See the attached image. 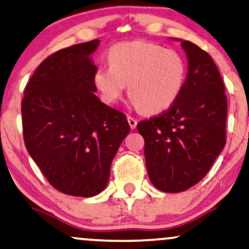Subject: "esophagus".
Instances as JSON below:
<instances>
[{
  "label": "esophagus",
  "mask_w": 249,
  "mask_h": 249,
  "mask_svg": "<svg viewBox=\"0 0 249 249\" xmlns=\"http://www.w3.org/2000/svg\"><path fill=\"white\" fill-rule=\"evenodd\" d=\"M127 122H128V124H130V127L132 128V130H134V128L137 127L138 122H137V119H135V118L131 117V116H128V117H127Z\"/></svg>",
  "instance_id": "esophagus-1"
}]
</instances>
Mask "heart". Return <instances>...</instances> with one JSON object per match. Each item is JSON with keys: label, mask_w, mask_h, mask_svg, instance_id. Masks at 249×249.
<instances>
[{"label": "heart", "mask_w": 249, "mask_h": 249, "mask_svg": "<svg viewBox=\"0 0 249 249\" xmlns=\"http://www.w3.org/2000/svg\"><path fill=\"white\" fill-rule=\"evenodd\" d=\"M109 68L93 80L101 99L115 103L126 85L132 102L143 114L165 111L177 101L186 79V62L177 50L143 40L116 43L107 53Z\"/></svg>", "instance_id": "b5f03b06"}]
</instances>
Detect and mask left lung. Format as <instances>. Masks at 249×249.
<instances>
[{
    "label": "left lung",
    "instance_id": "left-lung-1",
    "mask_svg": "<svg viewBox=\"0 0 249 249\" xmlns=\"http://www.w3.org/2000/svg\"><path fill=\"white\" fill-rule=\"evenodd\" d=\"M188 72L180 95L159 116L138 123L148 177L160 191L178 193L208 174L226 142L228 100L212 56L181 41Z\"/></svg>",
    "mask_w": 249,
    "mask_h": 249
}]
</instances>
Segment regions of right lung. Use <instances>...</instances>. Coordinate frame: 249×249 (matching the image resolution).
Masks as SVG:
<instances>
[{
	"mask_svg": "<svg viewBox=\"0 0 249 249\" xmlns=\"http://www.w3.org/2000/svg\"><path fill=\"white\" fill-rule=\"evenodd\" d=\"M99 42L48 56L28 80L21 101L28 154L53 187L72 196L105 190L112 160L130 132L126 116L94 94L97 68L89 55Z\"/></svg>",
	"mask_w": 249,
	"mask_h": 249,
	"instance_id": "add662e5",
	"label": "right lung"
}]
</instances>
